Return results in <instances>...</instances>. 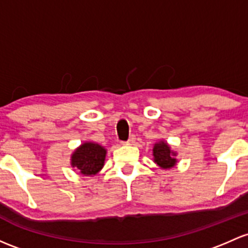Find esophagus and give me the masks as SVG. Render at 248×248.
Segmentation results:
<instances>
[{"instance_id": "1", "label": "esophagus", "mask_w": 248, "mask_h": 248, "mask_svg": "<svg viewBox=\"0 0 248 248\" xmlns=\"http://www.w3.org/2000/svg\"><path fill=\"white\" fill-rule=\"evenodd\" d=\"M134 141H135V135H131V137H129V139L127 140V141H124V144L133 145V144H134Z\"/></svg>"}]
</instances>
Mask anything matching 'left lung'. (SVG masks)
Returning a JSON list of instances; mask_svg holds the SVG:
<instances>
[{"label":"left lung","mask_w":248,"mask_h":248,"mask_svg":"<svg viewBox=\"0 0 248 248\" xmlns=\"http://www.w3.org/2000/svg\"><path fill=\"white\" fill-rule=\"evenodd\" d=\"M153 157H155L153 158L155 163L161 169H171L177 163L176 152H173L168 142L164 140H160L157 144H155Z\"/></svg>","instance_id":"left-lung-1"}]
</instances>
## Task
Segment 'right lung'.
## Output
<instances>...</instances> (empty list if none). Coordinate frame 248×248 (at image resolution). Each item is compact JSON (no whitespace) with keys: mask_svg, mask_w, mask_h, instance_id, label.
Masks as SVG:
<instances>
[{"mask_svg":"<svg viewBox=\"0 0 248 248\" xmlns=\"http://www.w3.org/2000/svg\"><path fill=\"white\" fill-rule=\"evenodd\" d=\"M107 150L96 142H84L72 153L71 166L83 176H95L104 165Z\"/></svg>","mask_w":248,"mask_h":248,"instance_id":"add662e5","label":"right lung"}]
</instances>
